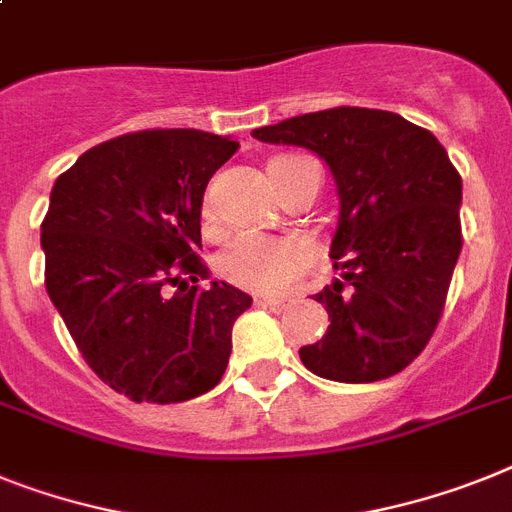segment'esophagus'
<instances>
[{
    "mask_svg": "<svg viewBox=\"0 0 512 512\" xmlns=\"http://www.w3.org/2000/svg\"><path fill=\"white\" fill-rule=\"evenodd\" d=\"M255 302L260 304V307L270 309V312H283V309L289 307V304H286V302H281V299H268V296H257Z\"/></svg>",
    "mask_w": 512,
    "mask_h": 512,
    "instance_id": "esophagus-1",
    "label": "esophagus"
}]
</instances>
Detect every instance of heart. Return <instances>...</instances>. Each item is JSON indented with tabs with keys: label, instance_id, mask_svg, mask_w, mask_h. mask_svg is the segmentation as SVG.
Instances as JSON below:
<instances>
[{
	"label": "heart",
	"instance_id": "1",
	"mask_svg": "<svg viewBox=\"0 0 512 512\" xmlns=\"http://www.w3.org/2000/svg\"><path fill=\"white\" fill-rule=\"evenodd\" d=\"M315 260L302 236L236 234L218 252L216 268L226 281L257 294H283Z\"/></svg>",
	"mask_w": 512,
	"mask_h": 512
}]
</instances>
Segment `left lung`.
<instances>
[{"label":"left lung","instance_id":"obj_1","mask_svg":"<svg viewBox=\"0 0 512 512\" xmlns=\"http://www.w3.org/2000/svg\"><path fill=\"white\" fill-rule=\"evenodd\" d=\"M260 143L307 148L336 179L338 278L315 294L328 333L302 364L336 382H375L409 367L440 322L461 255V176L432 132L359 106L252 130Z\"/></svg>","mask_w":512,"mask_h":512}]
</instances>
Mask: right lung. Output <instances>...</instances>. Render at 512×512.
<instances>
[{
    "instance_id": "obj_1",
    "label": "right lung",
    "mask_w": 512,
    "mask_h": 512,
    "mask_svg": "<svg viewBox=\"0 0 512 512\" xmlns=\"http://www.w3.org/2000/svg\"><path fill=\"white\" fill-rule=\"evenodd\" d=\"M236 148L203 130L132 132L85 150L54 182L46 291L88 367L135 403L216 388L231 328L252 307L223 281L197 289L205 187Z\"/></svg>"
}]
</instances>
